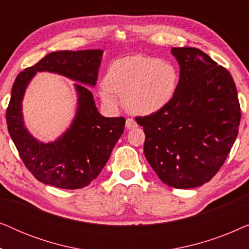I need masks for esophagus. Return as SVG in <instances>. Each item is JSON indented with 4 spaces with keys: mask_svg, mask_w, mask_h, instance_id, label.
<instances>
[{
    "mask_svg": "<svg viewBox=\"0 0 249 249\" xmlns=\"http://www.w3.org/2000/svg\"><path fill=\"white\" fill-rule=\"evenodd\" d=\"M125 127H127V129H134L137 127V122H136L132 118H128L127 120H125Z\"/></svg>",
    "mask_w": 249,
    "mask_h": 249,
    "instance_id": "obj_1",
    "label": "esophagus"
}]
</instances>
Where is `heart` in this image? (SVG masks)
<instances>
[{"label":"heart","instance_id":"b5f03b06","mask_svg":"<svg viewBox=\"0 0 249 249\" xmlns=\"http://www.w3.org/2000/svg\"><path fill=\"white\" fill-rule=\"evenodd\" d=\"M178 80V71L171 63L152 56H125L108 68L101 96L110 104L117 103L118 95L124 96L134 113L151 114L172 100Z\"/></svg>","mask_w":249,"mask_h":249}]
</instances>
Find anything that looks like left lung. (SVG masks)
<instances>
[{"mask_svg":"<svg viewBox=\"0 0 249 249\" xmlns=\"http://www.w3.org/2000/svg\"><path fill=\"white\" fill-rule=\"evenodd\" d=\"M180 66L176 94L161 110L136 117L144 153L163 182L179 189L210 181L236 141L241 119L229 71L195 47H173Z\"/></svg>","mask_w":249,"mask_h":249,"instance_id":"obj_1","label":"left lung"}]
</instances>
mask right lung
Returning a JSON list of instances; mask_svg holds the SVG:
<instances>
[{"instance_id":"right-lung-1","label":"right lung","mask_w":249,"mask_h":249,"mask_svg":"<svg viewBox=\"0 0 249 249\" xmlns=\"http://www.w3.org/2000/svg\"><path fill=\"white\" fill-rule=\"evenodd\" d=\"M101 59V50L59 51L47 54L16 78L6 108L8 130L23 164L45 185L62 189H79L89 185L100 175L124 134L125 119L102 117L91 91L76 84L78 110L73 124L56 142L43 144L23 125L21 101L27 85L37 71H50L94 86Z\"/></svg>"}]
</instances>
